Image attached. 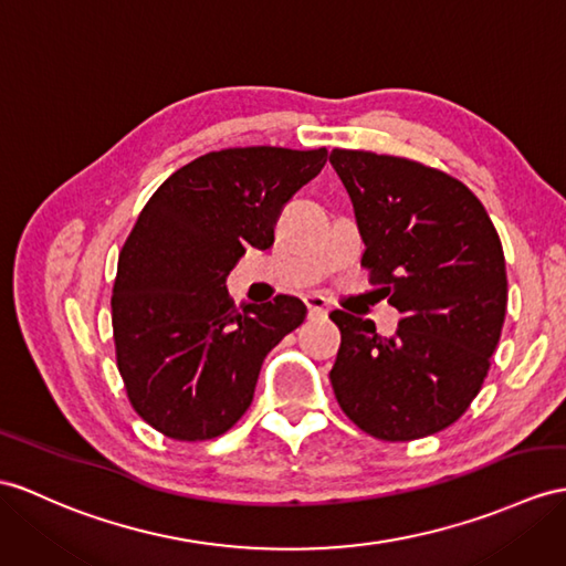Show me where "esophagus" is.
Masks as SVG:
<instances>
[{"label":"esophagus","instance_id":"obj_1","mask_svg":"<svg viewBox=\"0 0 566 566\" xmlns=\"http://www.w3.org/2000/svg\"><path fill=\"white\" fill-rule=\"evenodd\" d=\"M305 307H307L310 316H322V314L328 312V302L322 295H307L305 297Z\"/></svg>","mask_w":566,"mask_h":566}]
</instances>
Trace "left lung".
Wrapping results in <instances>:
<instances>
[{"mask_svg":"<svg viewBox=\"0 0 566 566\" xmlns=\"http://www.w3.org/2000/svg\"><path fill=\"white\" fill-rule=\"evenodd\" d=\"M365 240L363 269L403 314L396 336L331 312L340 348L331 369L340 410L384 442L457 422L488 377L506 312V266L485 206L457 177L408 158L334 148Z\"/></svg>","mask_w":566,"mask_h":566,"instance_id":"obj_1","label":"left lung"}]
</instances>
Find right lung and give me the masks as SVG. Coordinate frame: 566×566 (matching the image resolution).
Returning a JSON list of instances; mask_svg holds the SVG:
<instances>
[{
    "mask_svg": "<svg viewBox=\"0 0 566 566\" xmlns=\"http://www.w3.org/2000/svg\"><path fill=\"white\" fill-rule=\"evenodd\" d=\"M328 150H211L172 172L124 242L113 287L117 369L132 408L179 442L226 434L252 406L271 348L305 319L297 297L232 305L244 244L269 250L281 209Z\"/></svg>",
    "mask_w": 566,
    "mask_h": 566,
    "instance_id": "right-lung-1",
    "label": "right lung"
}]
</instances>
